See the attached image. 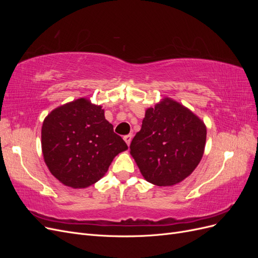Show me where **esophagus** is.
Wrapping results in <instances>:
<instances>
[{
    "label": "esophagus",
    "mask_w": 258,
    "mask_h": 258,
    "mask_svg": "<svg viewBox=\"0 0 258 258\" xmlns=\"http://www.w3.org/2000/svg\"><path fill=\"white\" fill-rule=\"evenodd\" d=\"M132 137H134V136H132V135H127V136H124L123 137V140H124V142H126L127 143V145L129 146L130 145V143H131V140H132Z\"/></svg>",
    "instance_id": "34e87169"
}]
</instances>
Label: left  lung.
<instances>
[{
    "instance_id": "obj_1",
    "label": "left lung",
    "mask_w": 258,
    "mask_h": 258,
    "mask_svg": "<svg viewBox=\"0 0 258 258\" xmlns=\"http://www.w3.org/2000/svg\"><path fill=\"white\" fill-rule=\"evenodd\" d=\"M206 140L205 122L181 103L165 98L145 111L130 154L147 182L173 186L197 168Z\"/></svg>"
}]
</instances>
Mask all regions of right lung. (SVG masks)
<instances>
[{"mask_svg": "<svg viewBox=\"0 0 258 258\" xmlns=\"http://www.w3.org/2000/svg\"><path fill=\"white\" fill-rule=\"evenodd\" d=\"M128 150L101 105L81 98L51 111L43 121L42 152L57 179L72 188L98 182L114 157Z\"/></svg>", "mask_w": 258, "mask_h": 258, "instance_id": "right-lung-1", "label": "right lung"}]
</instances>
